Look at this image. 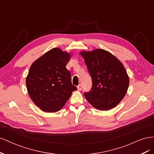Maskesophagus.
I'll list each match as a JSON object with an SVG mask.
<instances>
[{
	"instance_id": "esophagus-1",
	"label": "esophagus",
	"mask_w": 154,
	"mask_h": 154,
	"mask_svg": "<svg viewBox=\"0 0 154 154\" xmlns=\"http://www.w3.org/2000/svg\"><path fill=\"white\" fill-rule=\"evenodd\" d=\"M77 88H78V91H82V85H81V84L78 85Z\"/></svg>"
}]
</instances>
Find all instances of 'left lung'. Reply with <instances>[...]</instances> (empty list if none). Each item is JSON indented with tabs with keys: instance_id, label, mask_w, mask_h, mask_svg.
Wrapping results in <instances>:
<instances>
[{
	"instance_id": "left-lung-1",
	"label": "left lung",
	"mask_w": 154,
	"mask_h": 154,
	"mask_svg": "<svg viewBox=\"0 0 154 154\" xmlns=\"http://www.w3.org/2000/svg\"><path fill=\"white\" fill-rule=\"evenodd\" d=\"M92 79V87L84 96L96 109L107 110L114 108L127 93L129 78L127 71L114 55L103 49L82 51Z\"/></svg>"
}]
</instances>
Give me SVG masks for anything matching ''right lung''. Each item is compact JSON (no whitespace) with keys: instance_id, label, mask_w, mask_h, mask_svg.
Here are the masks:
<instances>
[{"instance_id":"1","label":"right lung","mask_w":154,"mask_h":154,"mask_svg":"<svg viewBox=\"0 0 154 154\" xmlns=\"http://www.w3.org/2000/svg\"><path fill=\"white\" fill-rule=\"evenodd\" d=\"M70 58L68 53L54 48L31 65L26 78L27 89L35 104L44 112L61 109L77 89L66 69Z\"/></svg>"}]
</instances>
